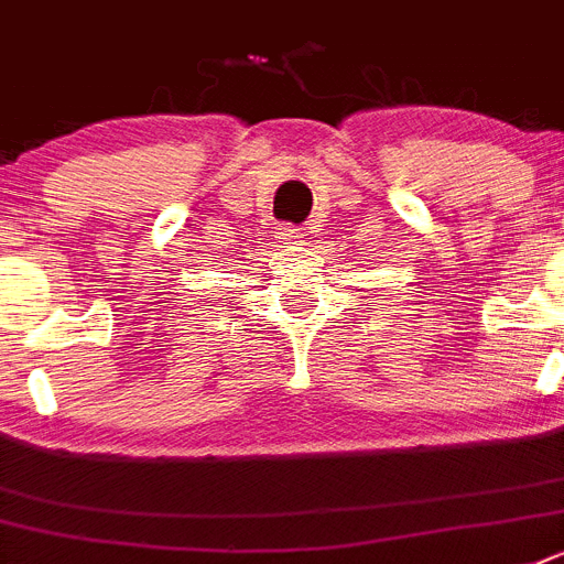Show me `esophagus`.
Wrapping results in <instances>:
<instances>
[{"mask_svg":"<svg viewBox=\"0 0 564 564\" xmlns=\"http://www.w3.org/2000/svg\"><path fill=\"white\" fill-rule=\"evenodd\" d=\"M276 238H279V243L299 246V243H302L304 232H302V229H296V227H282V229H279V232H276Z\"/></svg>","mask_w":564,"mask_h":564,"instance_id":"1","label":"esophagus"}]
</instances>
